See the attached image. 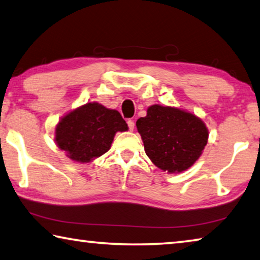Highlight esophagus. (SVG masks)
<instances>
[{
    "label": "esophagus",
    "mask_w": 260,
    "mask_h": 260,
    "mask_svg": "<svg viewBox=\"0 0 260 260\" xmlns=\"http://www.w3.org/2000/svg\"><path fill=\"white\" fill-rule=\"evenodd\" d=\"M127 125H128V128H129V131H133V129H134V127H135V122H134V120L129 119L128 121H127Z\"/></svg>",
    "instance_id": "34e87169"
}]
</instances>
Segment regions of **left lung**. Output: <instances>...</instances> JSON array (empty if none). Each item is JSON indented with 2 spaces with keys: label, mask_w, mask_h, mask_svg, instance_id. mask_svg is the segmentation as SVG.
I'll return each mask as SVG.
<instances>
[{
  "label": "left lung",
  "mask_w": 260,
  "mask_h": 260,
  "mask_svg": "<svg viewBox=\"0 0 260 260\" xmlns=\"http://www.w3.org/2000/svg\"><path fill=\"white\" fill-rule=\"evenodd\" d=\"M147 156L170 173L189 169L208 143L209 132L202 119L177 108L151 105L136 121Z\"/></svg>",
  "instance_id": "8db88e82"
}]
</instances>
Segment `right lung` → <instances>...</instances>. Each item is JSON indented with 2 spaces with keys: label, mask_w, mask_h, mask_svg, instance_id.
<instances>
[{
  "label": "right lung",
  "mask_w": 260,
  "mask_h": 260,
  "mask_svg": "<svg viewBox=\"0 0 260 260\" xmlns=\"http://www.w3.org/2000/svg\"><path fill=\"white\" fill-rule=\"evenodd\" d=\"M128 129L117 110L100 103H87L61 118L56 126L55 141L72 160L88 162L104 155L117 132Z\"/></svg>",
  "instance_id": "right-lung-1"
}]
</instances>
